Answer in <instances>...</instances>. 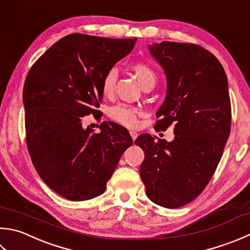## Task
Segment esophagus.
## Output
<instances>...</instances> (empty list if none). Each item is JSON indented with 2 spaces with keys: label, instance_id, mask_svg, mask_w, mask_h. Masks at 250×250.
<instances>
[{
  "label": "esophagus",
  "instance_id": "obj_1",
  "mask_svg": "<svg viewBox=\"0 0 250 250\" xmlns=\"http://www.w3.org/2000/svg\"><path fill=\"white\" fill-rule=\"evenodd\" d=\"M130 135H131V138H132V140H133V141H135V139L138 138V133H136V132L133 131V130L130 131Z\"/></svg>",
  "mask_w": 250,
  "mask_h": 250
}]
</instances>
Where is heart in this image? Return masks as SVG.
Instances as JSON below:
<instances>
[{
    "mask_svg": "<svg viewBox=\"0 0 250 250\" xmlns=\"http://www.w3.org/2000/svg\"><path fill=\"white\" fill-rule=\"evenodd\" d=\"M131 69L138 79L139 83L142 87L153 85L155 86L156 81H157V75H156L155 70L148 66L145 62H135L131 66ZM117 77L118 73L115 69H110L106 72L102 80V93L103 95L106 97H109L112 95L115 90ZM140 114V110L135 108L133 106L125 105V104H119L116 106H112L108 110L109 118L112 119L118 124L129 126V128H133L138 124V116Z\"/></svg>",
    "mask_w": 250,
    "mask_h": 250,
    "instance_id": "obj_1",
    "label": "heart"
}]
</instances>
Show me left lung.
<instances>
[{
  "mask_svg": "<svg viewBox=\"0 0 250 250\" xmlns=\"http://www.w3.org/2000/svg\"><path fill=\"white\" fill-rule=\"evenodd\" d=\"M148 48L168 82L154 128L174 124L175 136L169 143L149 134L135 140L145 155L140 174L151 202L179 208L202 194L222 157L232 122L228 79L217 57L196 44L163 41Z\"/></svg>",
  "mask_w": 250,
  "mask_h": 250,
  "instance_id": "1",
  "label": "left lung"
}]
</instances>
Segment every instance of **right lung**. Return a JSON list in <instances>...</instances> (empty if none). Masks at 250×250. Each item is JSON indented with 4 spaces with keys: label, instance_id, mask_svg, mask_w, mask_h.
<instances>
[{
    "label": "right lung",
    "instance_id": "add662e5",
    "mask_svg": "<svg viewBox=\"0 0 250 250\" xmlns=\"http://www.w3.org/2000/svg\"><path fill=\"white\" fill-rule=\"evenodd\" d=\"M136 39H108L72 33L33 63L22 100L29 155L41 179L72 202L105 192L130 133L103 121L101 132L83 128V117L95 116L107 71L132 51Z\"/></svg>",
    "mask_w": 250,
    "mask_h": 250
}]
</instances>
